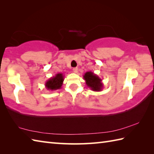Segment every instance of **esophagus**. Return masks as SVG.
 <instances>
[{
	"label": "esophagus",
	"mask_w": 154,
	"mask_h": 154,
	"mask_svg": "<svg viewBox=\"0 0 154 154\" xmlns=\"http://www.w3.org/2000/svg\"><path fill=\"white\" fill-rule=\"evenodd\" d=\"M73 71L74 73H77V72H78V68H77V67H75V68H73Z\"/></svg>",
	"instance_id": "esophagus-1"
}]
</instances>
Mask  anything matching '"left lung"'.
I'll list each match as a JSON object with an SVG mask.
<instances>
[{"instance_id":"8db88e82","label":"left lung","mask_w":154,"mask_h":154,"mask_svg":"<svg viewBox=\"0 0 154 154\" xmlns=\"http://www.w3.org/2000/svg\"><path fill=\"white\" fill-rule=\"evenodd\" d=\"M83 79L85 81L87 86L91 90L95 92H99L103 89L102 79L92 71H87L83 75Z\"/></svg>"}]
</instances>
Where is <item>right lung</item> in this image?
<instances>
[{
  "instance_id": "right-lung-1",
  "label": "right lung",
  "mask_w": 154,
  "mask_h": 154,
  "mask_svg": "<svg viewBox=\"0 0 154 154\" xmlns=\"http://www.w3.org/2000/svg\"><path fill=\"white\" fill-rule=\"evenodd\" d=\"M64 81L63 73H57L54 77H51L45 83V87L49 91L60 89Z\"/></svg>"
}]
</instances>
